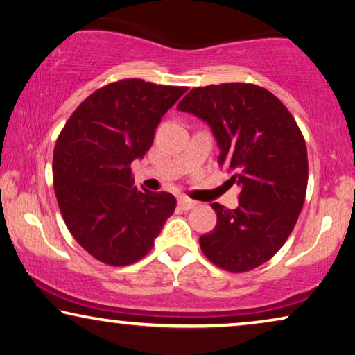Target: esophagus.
Instances as JSON below:
<instances>
[{
  "mask_svg": "<svg viewBox=\"0 0 355 355\" xmlns=\"http://www.w3.org/2000/svg\"><path fill=\"white\" fill-rule=\"evenodd\" d=\"M178 205L182 207L183 210H191V208L196 207V202L188 199V198H182V199H178Z\"/></svg>",
  "mask_w": 355,
  "mask_h": 355,
  "instance_id": "34e87169",
  "label": "esophagus"
}]
</instances>
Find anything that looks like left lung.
<instances>
[{
  "label": "left lung",
  "instance_id": "left-lung-1",
  "mask_svg": "<svg viewBox=\"0 0 355 355\" xmlns=\"http://www.w3.org/2000/svg\"><path fill=\"white\" fill-rule=\"evenodd\" d=\"M211 126L218 164L241 187L239 207L213 202L218 221L199 239L216 267L245 273L279 251L303 208L308 184L306 144L286 105L254 83L196 87L177 107Z\"/></svg>",
  "mask_w": 355,
  "mask_h": 355
}]
</instances>
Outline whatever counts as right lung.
I'll use <instances>...</instances> for the list:
<instances>
[{
    "mask_svg": "<svg viewBox=\"0 0 355 355\" xmlns=\"http://www.w3.org/2000/svg\"><path fill=\"white\" fill-rule=\"evenodd\" d=\"M187 87L123 78L77 107L56 139L53 188L72 237L99 262L125 267L153 248L177 200L140 191L131 162L144 157L161 116Z\"/></svg>",
    "mask_w": 355,
    "mask_h": 355,
    "instance_id": "right-lung-1",
    "label": "right lung"
}]
</instances>
